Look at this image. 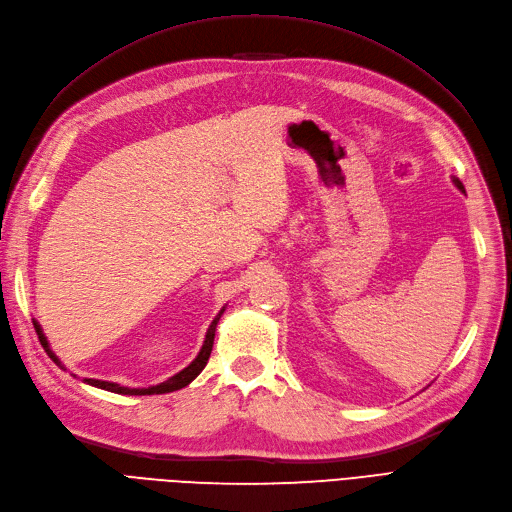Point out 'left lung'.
Listing matches in <instances>:
<instances>
[{"instance_id": "8db88e82", "label": "left lung", "mask_w": 512, "mask_h": 512, "mask_svg": "<svg viewBox=\"0 0 512 512\" xmlns=\"http://www.w3.org/2000/svg\"><path fill=\"white\" fill-rule=\"evenodd\" d=\"M453 183H455V188H457V190H461V192H466V190H463V185H461V181H459V179H455V177H453Z\"/></svg>"}]
</instances>
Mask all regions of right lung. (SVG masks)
I'll use <instances>...</instances> for the list:
<instances>
[{
	"instance_id": "right-lung-1",
	"label": "right lung",
	"mask_w": 512,
	"mask_h": 512,
	"mask_svg": "<svg viewBox=\"0 0 512 512\" xmlns=\"http://www.w3.org/2000/svg\"><path fill=\"white\" fill-rule=\"evenodd\" d=\"M226 312V305L220 309V314L213 318V322L209 324V329H207V335H205V342H203V348H200V352L196 354V359L188 365V367H183L179 374H175V376H170L168 380H164V382H160V384H156V386H147V389H130V386H121V384H117V382H108V380H96V378H83V382L85 384H89V386H96V389H102V391H111V393H117V395H162V393H173V391H179V389H183V386H188L200 371L205 369V365H207V361H209V356H211V350H213V339H215V329H218V322H220V318H222V314ZM34 329H36V333H38V339H40V344H42V348L46 350V354L51 356V361L57 365V367H61V369H66V365L61 363V359L59 356L51 350V344H49V339H46V335H44V331H42V327H40V322L34 318Z\"/></svg>"
}]
</instances>
